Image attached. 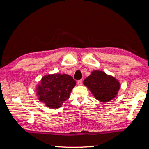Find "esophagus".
<instances>
[{
    "label": "esophagus",
    "mask_w": 149,
    "mask_h": 149,
    "mask_svg": "<svg viewBox=\"0 0 149 149\" xmlns=\"http://www.w3.org/2000/svg\"><path fill=\"white\" fill-rule=\"evenodd\" d=\"M82 84H83V81H82V80L81 79V80H79L77 81V85H82Z\"/></svg>",
    "instance_id": "obj_1"
}]
</instances>
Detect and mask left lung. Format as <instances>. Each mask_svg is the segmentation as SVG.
Returning <instances> with one entry per match:
<instances>
[{"instance_id": "1", "label": "left lung", "mask_w": 149, "mask_h": 149, "mask_svg": "<svg viewBox=\"0 0 149 149\" xmlns=\"http://www.w3.org/2000/svg\"><path fill=\"white\" fill-rule=\"evenodd\" d=\"M93 96L101 102H107L117 96L120 87L118 81L104 72L94 70L83 81Z\"/></svg>"}]
</instances>
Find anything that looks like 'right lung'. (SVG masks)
<instances>
[{
    "instance_id": "1",
    "label": "right lung",
    "mask_w": 149,
    "mask_h": 149,
    "mask_svg": "<svg viewBox=\"0 0 149 149\" xmlns=\"http://www.w3.org/2000/svg\"><path fill=\"white\" fill-rule=\"evenodd\" d=\"M76 82L71 75L59 73L45 75L36 86L38 100L51 109H58L69 98Z\"/></svg>"
}]
</instances>
